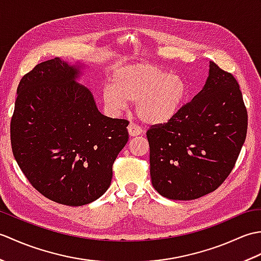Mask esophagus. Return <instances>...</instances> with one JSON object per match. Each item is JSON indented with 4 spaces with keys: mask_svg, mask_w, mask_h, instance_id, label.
<instances>
[{
    "mask_svg": "<svg viewBox=\"0 0 261 261\" xmlns=\"http://www.w3.org/2000/svg\"><path fill=\"white\" fill-rule=\"evenodd\" d=\"M127 132H129V135L131 137H137V136H140L142 134V129L139 125H137L131 122L129 126H127Z\"/></svg>",
    "mask_w": 261,
    "mask_h": 261,
    "instance_id": "34e87169",
    "label": "esophagus"
}]
</instances>
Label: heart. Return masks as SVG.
<instances>
[{
  "instance_id": "heart-1",
  "label": "heart",
  "mask_w": 261,
  "mask_h": 261,
  "mask_svg": "<svg viewBox=\"0 0 261 261\" xmlns=\"http://www.w3.org/2000/svg\"><path fill=\"white\" fill-rule=\"evenodd\" d=\"M111 82L102 90L105 107L119 113L127 102L136 103L137 115L148 124H162L175 118L187 94L186 83L179 75L149 64L116 68Z\"/></svg>"
}]
</instances>
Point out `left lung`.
Segmentation results:
<instances>
[{
	"label": "left lung",
	"instance_id": "left-lung-1",
	"mask_svg": "<svg viewBox=\"0 0 261 261\" xmlns=\"http://www.w3.org/2000/svg\"><path fill=\"white\" fill-rule=\"evenodd\" d=\"M247 127L248 113L237 80L210 62L202 91L167 123L147 131L154 190L177 201L215 191L233 169Z\"/></svg>",
	"mask_w": 261,
	"mask_h": 261
}]
</instances>
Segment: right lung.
<instances>
[{"mask_svg":"<svg viewBox=\"0 0 261 261\" xmlns=\"http://www.w3.org/2000/svg\"><path fill=\"white\" fill-rule=\"evenodd\" d=\"M80 74V66L58 57L38 64L19 83L10 125L13 156L27 179L68 206L107 192L129 139V122L99 112L91 91L76 82Z\"/></svg>","mask_w":261,"mask_h":261,"instance_id":"right-lung-1","label":"right lung"}]
</instances>
